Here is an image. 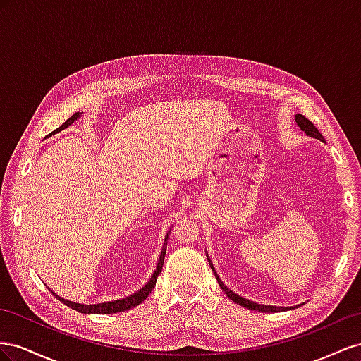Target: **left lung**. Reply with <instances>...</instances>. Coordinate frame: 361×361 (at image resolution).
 Masks as SVG:
<instances>
[{
  "label": "left lung",
  "mask_w": 361,
  "mask_h": 361,
  "mask_svg": "<svg viewBox=\"0 0 361 361\" xmlns=\"http://www.w3.org/2000/svg\"><path fill=\"white\" fill-rule=\"evenodd\" d=\"M295 121H296V126L300 127L307 136H310V137H314V139H319V140H324V136L321 135V133H319V130L313 126V123L308 121L305 116H302V115H296L295 116ZM207 259H209V263H210V266H212V271H213V274L216 275V280H218V283H219V286H221V289L226 293V296L230 298V300H233L235 304H239V305H242V307H245V308H250V310H259V312H266V313H269V312H286V310H292V308H295V307H275V305H263V304H257V302H252V301H250V300H245V298H242V296H239L238 293H234L233 290H230L228 287H226L221 280H219V276H218V274H216V271L213 269V264H212V262H210V257H209V254H207ZM301 305V304H300ZM298 305V307H300Z\"/></svg>",
  "instance_id": "1"
}]
</instances>
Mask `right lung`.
<instances>
[{
	"label": "right lung",
	"mask_w": 361,
	"mask_h": 361,
	"mask_svg": "<svg viewBox=\"0 0 361 361\" xmlns=\"http://www.w3.org/2000/svg\"><path fill=\"white\" fill-rule=\"evenodd\" d=\"M81 116V113L77 111L72 115L63 126H61L59 130H63L66 128L68 126H71L72 122L77 121L78 118ZM169 233L164 235V243H163V248H161V252H160V259H159V263H157V267L156 271H154V274L151 275L149 281L142 287L140 290H137L136 293H133L130 296H126L122 298V300H116V301H109V302H101V304H90V305H85V304H78V302H72V301H68V300H63L61 296H57L54 292L53 295L57 298L59 301H61L63 304H66L68 307L74 308V310L80 312V313H97V314H111V313H119V312H126V310H130V308H135L136 305L142 304L143 301L147 300L148 295L152 292L154 286H156V281H157V276L160 275L161 272V267H163V262H164V254H166V246H168V239H169Z\"/></svg>",
	"instance_id": "add662e5"
}]
</instances>
